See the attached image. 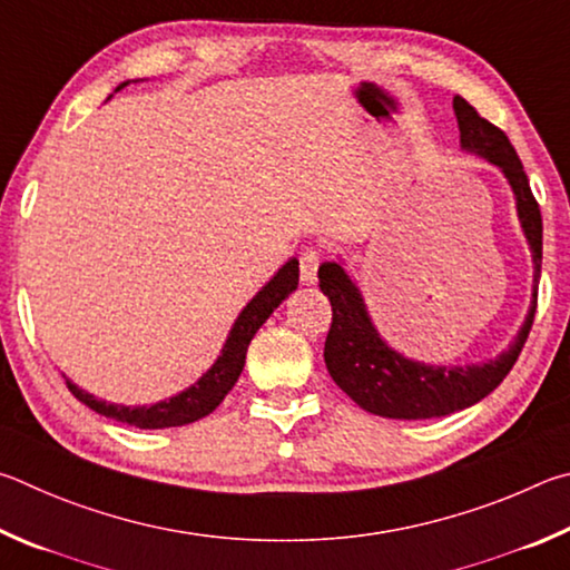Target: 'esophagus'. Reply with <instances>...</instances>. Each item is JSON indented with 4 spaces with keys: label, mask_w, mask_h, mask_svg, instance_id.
Instances as JSON below:
<instances>
[{
    "label": "esophagus",
    "mask_w": 570,
    "mask_h": 570,
    "mask_svg": "<svg viewBox=\"0 0 570 570\" xmlns=\"http://www.w3.org/2000/svg\"><path fill=\"white\" fill-rule=\"evenodd\" d=\"M317 267H321V253L317 249H305L301 255V283L313 285L317 283Z\"/></svg>",
    "instance_id": "obj_1"
}]
</instances>
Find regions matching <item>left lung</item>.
<instances>
[{
  "instance_id": "obj_1",
  "label": "left lung",
  "mask_w": 570,
  "mask_h": 570,
  "mask_svg": "<svg viewBox=\"0 0 570 570\" xmlns=\"http://www.w3.org/2000/svg\"><path fill=\"white\" fill-rule=\"evenodd\" d=\"M453 109L461 129V149L488 159L501 169L513 189L518 219L533 257V293L531 307L521 331L508 345V351L485 363L473 365H428L393 351L377 333L361 287L345 273L343 263H323L317 269L321 291L333 305V325L325 341V365L333 381L363 411L395 417V421H428L443 417L483 401L503 377L511 373L521 355L525 337L531 333L538 277L543 259V219L535 197L528 185L525 169L503 129L488 122L463 97H453Z\"/></svg>"
}]
</instances>
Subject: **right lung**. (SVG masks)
Returning a JSON list of instances; mask_svg holds the SVG:
<instances>
[{
    "mask_svg": "<svg viewBox=\"0 0 570 570\" xmlns=\"http://www.w3.org/2000/svg\"><path fill=\"white\" fill-rule=\"evenodd\" d=\"M127 85L129 79L119 85L115 92H119V89ZM297 265H301L297 263V257H291L273 277H269V283L243 307V313L237 315V321L233 323V327H229L227 341L223 345V351H219L217 361L209 365V371L203 373V377H199L197 383L185 387L183 393L167 397V401H159L155 405H117V403L99 401V397L82 391V387H77L65 375L69 393H72L79 403L92 407L95 413L112 417L117 423L142 428V431L187 425L209 415L219 403L225 401V395L233 391L239 373H243L249 341H253L255 333L263 327L267 317L273 315L275 307L293 291H297V277H301V267Z\"/></svg>",
    "mask_w": 570,
    "mask_h": 570,
    "instance_id": "add662e5",
    "label": "right lung"
}]
</instances>
